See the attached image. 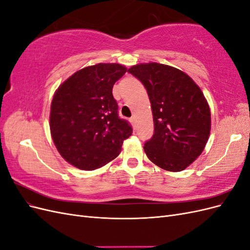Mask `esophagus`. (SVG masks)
<instances>
[{
    "mask_svg": "<svg viewBox=\"0 0 250 250\" xmlns=\"http://www.w3.org/2000/svg\"><path fill=\"white\" fill-rule=\"evenodd\" d=\"M129 121H130V122H131L132 124H135V117H134V116L131 117V118L129 119Z\"/></svg>",
    "mask_w": 250,
    "mask_h": 250,
    "instance_id": "obj_1",
    "label": "esophagus"
}]
</instances>
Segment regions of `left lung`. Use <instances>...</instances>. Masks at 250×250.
Returning <instances> with one entry per match:
<instances>
[{"instance_id": "left-lung-1", "label": "left lung", "mask_w": 250, "mask_h": 250, "mask_svg": "<svg viewBox=\"0 0 250 250\" xmlns=\"http://www.w3.org/2000/svg\"><path fill=\"white\" fill-rule=\"evenodd\" d=\"M130 74L147 89L154 133L144 145L149 160L170 172L196 161L210 132V109L200 87L185 72L167 64L132 65Z\"/></svg>"}]
</instances>
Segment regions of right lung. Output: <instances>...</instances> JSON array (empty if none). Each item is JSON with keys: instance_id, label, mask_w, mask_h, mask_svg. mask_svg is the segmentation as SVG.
Returning <instances> with one entry per match:
<instances>
[{"instance_id": "1", "label": "right lung", "mask_w": 250, "mask_h": 250, "mask_svg": "<svg viewBox=\"0 0 250 250\" xmlns=\"http://www.w3.org/2000/svg\"><path fill=\"white\" fill-rule=\"evenodd\" d=\"M120 63H98L75 72L53 97L52 140L64 160L80 170H95L120 154L132 133L118 116L112 86L126 73Z\"/></svg>"}]
</instances>
